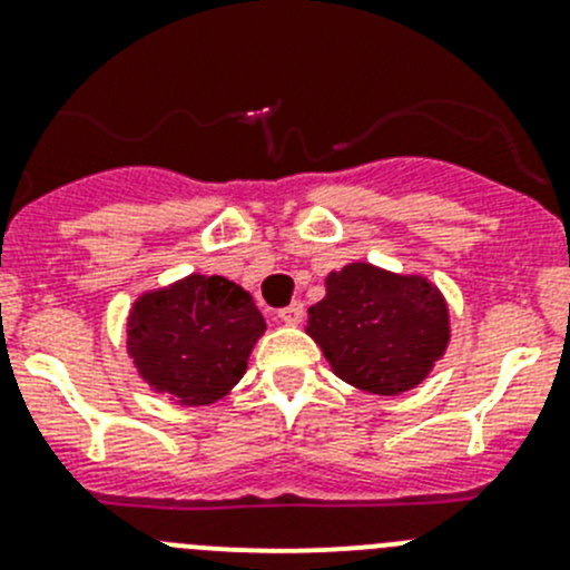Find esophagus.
I'll use <instances>...</instances> for the list:
<instances>
[{
    "label": "esophagus",
    "mask_w": 570,
    "mask_h": 570,
    "mask_svg": "<svg viewBox=\"0 0 570 570\" xmlns=\"http://www.w3.org/2000/svg\"><path fill=\"white\" fill-rule=\"evenodd\" d=\"M278 317L281 322H286V325H297V322H303V303L301 301L289 303L286 308H281Z\"/></svg>",
    "instance_id": "1"
}]
</instances>
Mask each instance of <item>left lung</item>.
<instances>
[{"mask_svg": "<svg viewBox=\"0 0 570 570\" xmlns=\"http://www.w3.org/2000/svg\"><path fill=\"white\" fill-rule=\"evenodd\" d=\"M327 295L308 308V327L333 372L372 394L419 386L450 342L441 292L372 264H347L325 281Z\"/></svg>", "mask_w": 570, "mask_h": 570, "instance_id": "1", "label": "left lung"}]
</instances>
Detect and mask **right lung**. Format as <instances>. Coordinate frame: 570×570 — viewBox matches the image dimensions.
<instances>
[{"label":"right lung","mask_w":570,"mask_h":570,"mask_svg":"<svg viewBox=\"0 0 570 570\" xmlns=\"http://www.w3.org/2000/svg\"><path fill=\"white\" fill-rule=\"evenodd\" d=\"M264 317L248 292L223 275H189L142 295L129 317L137 370L184 405H209L243 377Z\"/></svg>","instance_id":"add662e5"}]
</instances>
